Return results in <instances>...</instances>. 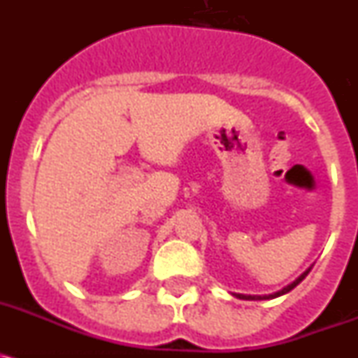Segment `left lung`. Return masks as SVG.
<instances>
[{
    "mask_svg": "<svg viewBox=\"0 0 358 358\" xmlns=\"http://www.w3.org/2000/svg\"><path fill=\"white\" fill-rule=\"evenodd\" d=\"M314 267V265H310L308 268H306L305 273L301 274V276H297L296 280L292 281V283H289V285L287 287H283V289L281 290H278V292H273V294H265V296H251V294H233V296L235 297H238V299H256V301H258V299H274V297H280V296H283V294H287V292H290V290L294 289V287H297L299 285V283H301L303 280H305L306 278V274L310 273V268Z\"/></svg>",
    "mask_w": 358,
    "mask_h": 358,
    "instance_id": "8db88e82",
    "label": "left lung"
}]
</instances>
